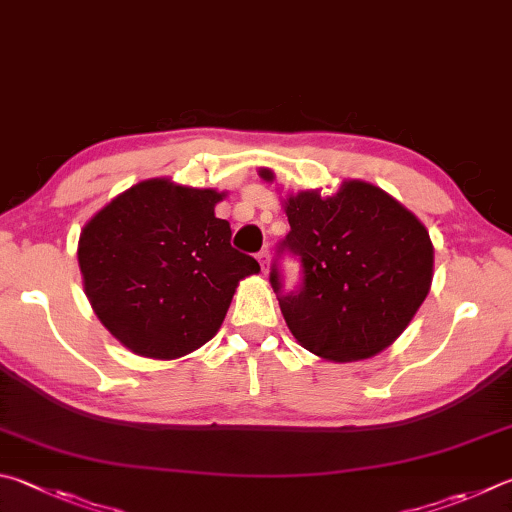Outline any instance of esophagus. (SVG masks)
<instances>
[{
  "label": "esophagus",
  "mask_w": 512,
  "mask_h": 512,
  "mask_svg": "<svg viewBox=\"0 0 512 512\" xmlns=\"http://www.w3.org/2000/svg\"><path fill=\"white\" fill-rule=\"evenodd\" d=\"M267 261H270V251H267V249H263V251H258V263H261V267H263V272H267Z\"/></svg>",
  "instance_id": "1"
}]
</instances>
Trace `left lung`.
I'll return each instance as SVG.
<instances>
[{
    "mask_svg": "<svg viewBox=\"0 0 512 512\" xmlns=\"http://www.w3.org/2000/svg\"><path fill=\"white\" fill-rule=\"evenodd\" d=\"M272 182L274 173L263 168ZM290 231L270 283L292 335L326 360H366L387 348L425 301L434 247L414 213L382 188L344 182L333 197L306 191L285 202ZM300 258L297 289L284 290L280 258Z\"/></svg>",
    "mask_w": 512,
    "mask_h": 512,
    "instance_id": "8db88e82",
    "label": "left lung"
}]
</instances>
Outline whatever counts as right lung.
I'll return each instance as SVG.
<instances>
[{
  "mask_svg": "<svg viewBox=\"0 0 512 512\" xmlns=\"http://www.w3.org/2000/svg\"><path fill=\"white\" fill-rule=\"evenodd\" d=\"M209 188L148 179L98 211L78 242L96 317L132 353L173 360L218 333L238 281L261 272L231 247Z\"/></svg>",
  "mask_w": 512,
  "mask_h": 512,
  "instance_id": "obj_1",
  "label": "right lung"
}]
</instances>
